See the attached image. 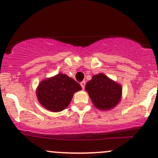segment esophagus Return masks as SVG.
I'll return each instance as SVG.
<instances>
[{
  "instance_id": "1",
  "label": "esophagus",
  "mask_w": 158,
  "mask_h": 158,
  "mask_svg": "<svg viewBox=\"0 0 158 158\" xmlns=\"http://www.w3.org/2000/svg\"><path fill=\"white\" fill-rule=\"evenodd\" d=\"M80 85H81V88H82V89H84L85 86V81H81V82H80Z\"/></svg>"
}]
</instances>
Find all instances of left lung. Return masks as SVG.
<instances>
[{
  "instance_id": "left-lung-1",
  "label": "left lung",
  "mask_w": 158,
  "mask_h": 158,
  "mask_svg": "<svg viewBox=\"0 0 158 158\" xmlns=\"http://www.w3.org/2000/svg\"><path fill=\"white\" fill-rule=\"evenodd\" d=\"M85 90L95 107L99 110H110L119 102L122 87L103 73L94 75L85 85Z\"/></svg>"
}]
</instances>
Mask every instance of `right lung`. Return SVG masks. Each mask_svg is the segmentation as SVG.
Listing matches in <instances>:
<instances>
[{"label":"right lung","mask_w":158,"mask_h":158,"mask_svg":"<svg viewBox=\"0 0 158 158\" xmlns=\"http://www.w3.org/2000/svg\"><path fill=\"white\" fill-rule=\"evenodd\" d=\"M81 90L80 85L66 74L41 81L36 89L38 100L50 111H61L70 104L75 92Z\"/></svg>","instance_id":"1"}]
</instances>
